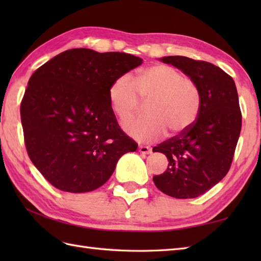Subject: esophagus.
<instances>
[{
    "label": "esophagus",
    "mask_w": 261,
    "mask_h": 261,
    "mask_svg": "<svg viewBox=\"0 0 261 261\" xmlns=\"http://www.w3.org/2000/svg\"><path fill=\"white\" fill-rule=\"evenodd\" d=\"M151 148L148 147V146H139V152L143 153V154H149L151 153Z\"/></svg>",
    "instance_id": "34e87169"
}]
</instances>
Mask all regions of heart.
I'll list each match as a JSON object with an SVG mask.
<instances>
[{
  "label": "heart",
  "instance_id": "1",
  "mask_svg": "<svg viewBox=\"0 0 261 261\" xmlns=\"http://www.w3.org/2000/svg\"><path fill=\"white\" fill-rule=\"evenodd\" d=\"M113 112L121 121L132 118L142 101H149L150 116L126 122L123 129L140 142H150L171 135H181L195 123L202 109V92L197 83L168 65H153L139 71L135 81L119 76L109 90Z\"/></svg>",
  "mask_w": 261,
  "mask_h": 261
}]
</instances>
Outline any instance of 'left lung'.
Returning a JSON list of instances; mask_svg holds the SVG:
<instances>
[{
	"mask_svg": "<svg viewBox=\"0 0 261 261\" xmlns=\"http://www.w3.org/2000/svg\"><path fill=\"white\" fill-rule=\"evenodd\" d=\"M195 81L202 109L190 130L159 143L152 151L168 159L165 173L153 176L158 190L176 198H194L228 174L239 139L242 115L233 79L218 66L184 56L163 57Z\"/></svg>",
	"mask_w": 261,
	"mask_h": 261,
	"instance_id": "left-lung-1",
	"label": "left lung"
}]
</instances>
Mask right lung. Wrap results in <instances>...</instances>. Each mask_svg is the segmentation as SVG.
<instances>
[{
	"label": "right lung",
	"mask_w": 261,
	"mask_h": 261,
	"mask_svg": "<svg viewBox=\"0 0 261 261\" xmlns=\"http://www.w3.org/2000/svg\"><path fill=\"white\" fill-rule=\"evenodd\" d=\"M142 64L124 53L69 49L40 66L21 101L27 152L53 186L85 193L108 181L116 163L138 143L116 121L109 90Z\"/></svg>",
	"instance_id": "add662e5"
}]
</instances>
